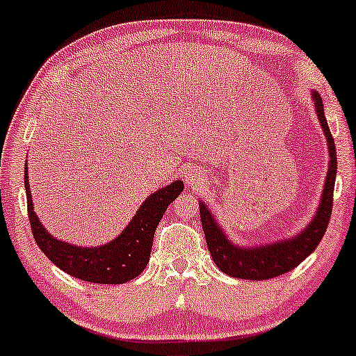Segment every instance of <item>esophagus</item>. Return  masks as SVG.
Segmentation results:
<instances>
[{"label":"esophagus","instance_id":"esophagus-1","mask_svg":"<svg viewBox=\"0 0 356 356\" xmlns=\"http://www.w3.org/2000/svg\"><path fill=\"white\" fill-rule=\"evenodd\" d=\"M187 182L194 187L199 186V182H201V175H199L197 170H189V172H187Z\"/></svg>","mask_w":356,"mask_h":356}]
</instances>
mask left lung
Listing matches in <instances>:
<instances>
[{"instance_id": "left-lung-1", "label": "left lung", "mask_w": 356, "mask_h": 356, "mask_svg": "<svg viewBox=\"0 0 356 356\" xmlns=\"http://www.w3.org/2000/svg\"><path fill=\"white\" fill-rule=\"evenodd\" d=\"M312 100L316 112L318 122H320L323 134L326 137L328 145V172H326L325 184L320 204L313 219L308 226H305L295 236H288L286 239H275L271 243L251 244V246H241L234 243L222 229L219 220L212 214L209 206L204 201H199V211H201V222L206 243L209 252L214 259L216 266L220 271L239 280H271V277L281 276L284 273L295 269L301 261H305L316 249L320 241L325 236L328 227L330 216L333 211V189L334 179H337V149L334 140L330 132L328 122L325 117L321 95L312 90Z\"/></svg>"}]
</instances>
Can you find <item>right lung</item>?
<instances>
[{
    "label": "right lung",
    "mask_w": 356,
    "mask_h": 356,
    "mask_svg": "<svg viewBox=\"0 0 356 356\" xmlns=\"http://www.w3.org/2000/svg\"><path fill=\"white\" fill-rule=\"evenodd\" d=\"M24 189L33 238L55 266L67 275L88 283L124 284L145 269L152 249L155 227L161 222L170 202L175 201L184 191V182L174 181L152 192L115 239L95 248L79 246L55 238L40 222L33 209V197L28 182V161L24 164Z\"/></svg>",
    "instance_id": "right-lung-1"
}]
</instances>
